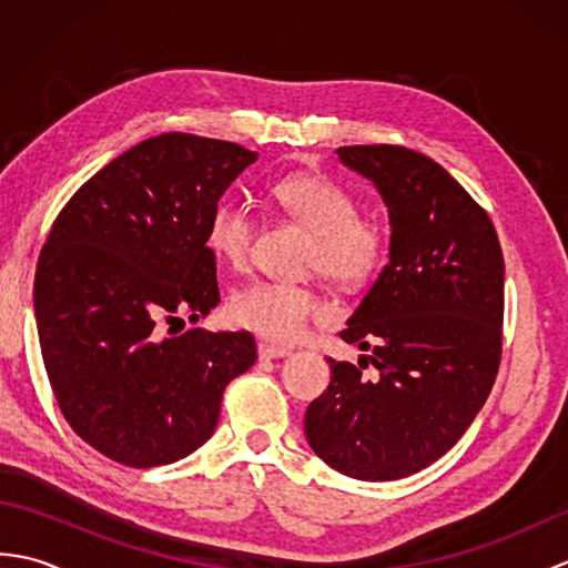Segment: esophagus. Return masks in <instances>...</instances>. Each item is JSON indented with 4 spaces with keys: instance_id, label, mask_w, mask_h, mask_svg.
<instances>
[{
    "instance_id": "1",
    "label": "esophagus",
    "mask_w": 568,
    "mask_h": 568,
    "mask_svg": "<svg viewBox=\"0 0 568 568\" xmlns=\"http://www.w3.org/2000/svg\"><path fill=\"white\" fill-rule=\"evenodd\" d=\"M293 348H287L283 344H273V342H261L258 344V356L261 358H283V356H291Z\"/></svg>"
}]
</instances>
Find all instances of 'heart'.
Instances as JSON below:
<instances>
[{"label":"heart","instance_id":"b5f03b06","mask_svg":"<svg viewBox=\"0 0 568 568\" xmlns=\"http://www.w3.org/2000/svg\"><path fill=\"white\" fill-rule=\"evenodd\" d=\"M273 200L312 239L305 251V268L320 271L327 281L358 287L373 281L390 261L393 226L383 214L358 212L352 190L324 175H291L273 185ZM253 212L246 202L222 200L212 210L207 244L214 256L244 268L251 258ZM229 315L239 327L265 339L293 342L310 322L327 315V303L317 287L283 281H256L234 293Z\"/></svg>","mask_w":568,"mask_h":568}]
</instances>
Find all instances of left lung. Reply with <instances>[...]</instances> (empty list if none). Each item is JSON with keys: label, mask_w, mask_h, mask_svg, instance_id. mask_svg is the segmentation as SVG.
I'll return each mask as SVG.
<instances>
[{"label": "left lung", "mask_w": 568, "mask_h": 568, "mask_svg": "<svg viewBox=\"0 0 568 568\" xmlns=\"http://www.w3.org/2000/svg\"><path fill=\"white\" fill-rule=\"evenodd\" d=\"M336 153L381 190L393 253L339 332L371 356L327 358L305 432L339 474L395 480L449 452L484 407L503 356L505 261L488 212L429 155L393 143Z\"/></svg>", "instance_id": "1"}]
</instances>
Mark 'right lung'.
I'll return each mask as SVG.
<instances>
[{
	"label": "right lung",
	"instance_id": "obj_1",
	"mask_svg": "<svg viewBox=\"0 0 568 568\" xmlns=\"http://www.w3.org/2000/svg\"><path fill=\"white\" fill-rule=\"evenodd\" d=\"M256 155L183 131L146 139L94 173L48 232L33 283L43 366L72 432L116 464L200 449L224 388L256 361L248 332L173 329L220 305L207 224Z\"/></svg>",
	"mask_w": 568,
	"mask_h": 568
}]
</instances>
